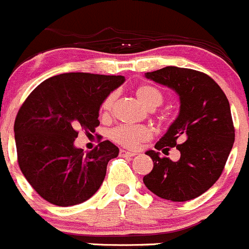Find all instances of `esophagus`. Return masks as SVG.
Here are the masks:
<instances>
[{
  "label": "esophagus",
  "mask_w": 249,
  "mask_h": 249,
  "mask_svg": "<svg viewBox=\"0 0 249 249\" xmlns=\"http://www.w3.org/2000/svg\"><path fill=\"white\" fill-rule=\"evenodd\" d=\"M135 152H129V151H125V150H124V149H121L120 150V156L121 157H133V156H135Z\"/></svg>",
  "instance_id": "esophagus-1"
}]
</instances>
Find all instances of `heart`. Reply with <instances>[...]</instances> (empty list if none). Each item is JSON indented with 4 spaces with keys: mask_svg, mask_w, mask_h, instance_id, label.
Here are the masks:
<instances>
[{
    "mask_svg": "<svg viewBox=\"0 0 249 249\" xmlns=\"http://www.w3.org/2000/svg\"><path fill=\"white\" fill-rule=\"evenodd\" d=\"M135 95L139 99V102L147 109H156L157 107L163 103V93L161 89L154 85L150 83H142L135 88ZM116 94L111 93L105 98L102 105V111L104 115L110 114L114 107ZM110 138L112 142L116 144L122 145V146L128 147V149H135L139 146L142 142L152 138L151 128L146 125H130V124H122L119 127L114 128L110 132Z\"/></svg>",
    "mask_w": 249,
    "mask_h": 249,
    "instance_id": "heart-1",
    "label": "heart"
}]
</instances>
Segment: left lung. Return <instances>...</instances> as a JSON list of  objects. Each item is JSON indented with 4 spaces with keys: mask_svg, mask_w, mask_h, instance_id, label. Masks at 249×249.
Segmentation results:
<instances>
[{
    "mask_svg": "<svg viewBox=\"0 0 249 249\" xmlns=\"http://www.w3.org/2000/svg\"><path fill=\"white\" fill-rule=\"evenodd\" d=\"M145 76L178 93V117L155 149L168 154L171 147H177L181 159L174 162L149 150L154 168L142 181L164 200H193L218 180L232 149L235 128L229 100L213 78L193 69L166 66Z\"/></svg>",
    "mask_w": 249,
    "mask_h": 249,
    "instance_id": "1",
    "label": "left lung"
}]
</instances>
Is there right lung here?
<instances>
[{
    "label": "right lung",
    "mask_w": 249,
    "mask_h": 249,
    "mask_svg": "<svg viewBox=\"0 0 249 249\" xmlns=\"http://www.w3.org/2000/svg\"><path fill=\"white\" fill-rule=\"evenodd\" d=\"M124 82V76L60 73L38 85L20 107L14 122L19 167L49 203L78 205L100 188L119 147L104 140L85 154L73 142L78 129L94 132L100 105Z\"/></svg>",
    "instance_id": "right-lung-1"
}]
</instances>
